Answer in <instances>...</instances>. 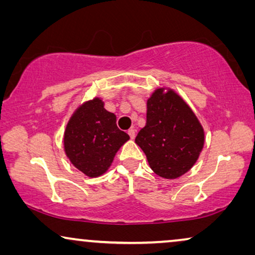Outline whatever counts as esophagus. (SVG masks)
Masks as SVG:
<instances>
[{
    "label": "esophagus",
    "mask_w": 255,
    "mask_h": 255,
    "mask_svg": "<svg viewBox=\"0 0 255 255\" xmlns=\"http://www.w3.org/2000/svg\"><path fill=\"white\" fill-rule=\"evenodd\" d=\"M128 134L130 135L131 139H134V137H135V131L133 130V128H130V130L128 131Z\"/></svg>",
    "instance_id": "esophagus-1"
}]
</instances>
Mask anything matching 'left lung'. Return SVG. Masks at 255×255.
<instances>
[{"label": "left lung", "mask_w": 255, "mask_h": 255, "mask_svg": "<svg viewBox=\"0 0 255 255\" xmlns=\"http://www.w3.org/2000/svg\"><path fill=\"white\" fill-rule=\"evenodd\" d=\"M146 104V125L135 144L156 175L177 179L193 168L203 149V127L186 101L167 87L156 88Z\"/></svg>", "instance_id": "8db88e82"}]
</instances>
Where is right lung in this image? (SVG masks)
<instances>
[{"instance_id": "obj_1", "label": "right lung", "mask_w": 255, "mask_h": 255, "mask_svg": "<svg viewBox=\"0 0 255 255\" xmlns=\"http://www.w3.org/2000/svg\"><path fill=\"white\" fill-rule=\"evenodd\" d=\"M130 137L116 124V115L106 110L101 97L86 101L69 118L64 151L76 169L99 177L109 169L115 155Z\"/></svg>"}]
</instances>
